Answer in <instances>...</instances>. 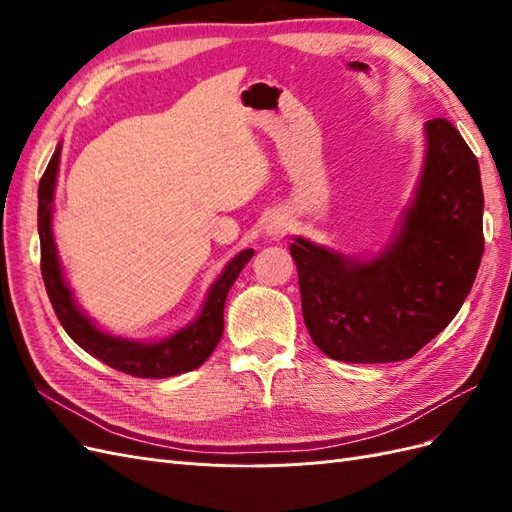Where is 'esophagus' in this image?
Listing matches in <instances>:
<instances>
[{
    "label": "esophagus",
    "mask_w": 512,
    "mask_h": 512,
    "mask_svg": "<svg viewBox=\"0 0 512 512\" xmlns=\"http://www.w3.org/2000/svg\"><path fill=\"white\" fill-rule=\"evenodd\" d=\"M288 230V220L282 218V215H275V218L269 220L267 224V235L273 239H282Z\"/></svg>",
    "instance_id": "1"
}]
</instances>
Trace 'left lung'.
I'll return each mask as SVG.
<instances>
[{
    "label": "left lung",
    "mask_w": 512,
    "mask_h": 512,
    "mask_svg": "<svg viewBox=\"0 0 512 512\" xmlns=\"http://www.w3.org/2000/svg\"><path fill=\"white\" fill-rule=\"evenodd\" d=\"M425 132L423 179L389 250L359 262L305 239L290 245L305 327L335 361L410 359L472 290L485 247L478 160L448 119L427 121Z\"/></svg>",
    "instance_id": "1"
}]
</instances>
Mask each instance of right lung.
Returning <instances> with one entry per match:
<instances>
[{
    "label": "right lung",
    "mask_w": 512,
    "mask_h": 512,
    "mask_svg": "<svg viewBox=\"0 0 512 512\" xmlns=\"http://www.w3.org/2000/svg\"><path fill=\"white\" fill-rule=\"evenodd\" d=\"M59 153L61 147L55 149L38 185V232L42 280L61 327L85 352L96 356L108 367L136 378H170L203 365L224 333V303L228 290L235 284L241 269L254 256V250H243L228 262L218 282L211 286L203 312H200L190 327H185L173 337H166L162 342L143 344L106 335L98 331L81 309L76 307L68 286L64 284V277H61L51 230V203L59 170Z\"/></svg>",
    "instance_id": "add662e5"
}]
</instances>
